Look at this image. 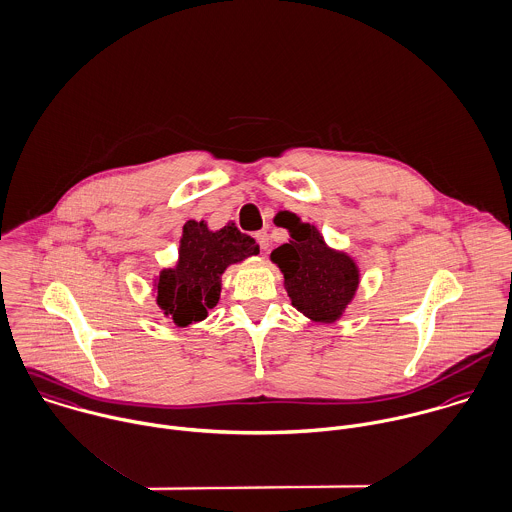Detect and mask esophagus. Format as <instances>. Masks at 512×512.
I'll use <instances>...</instances> for the list:
<instances>
[{"instance_id":"34e87169","label":"esophagus","mask_w":512,"mask_h":512,"mask_svg":"<svg viewBox=\"0 0 512 512\" xmlns=\"http://www.w3.org/2000/svg\"><path fill=\"white\" fill-rule=\"evenodd\" d=\"M254 238H256V242L260 244V248L266 252V250H268V234L262 230V232H256Z\"/></svg>"}]
</instances>
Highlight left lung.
<instances>
[{
	"instance_id": "8db88e82",
	"label": "left lung",
	"mask_w": 512,
	"mask_h": 512,
	"mask_svg": "<svg viewBox=\"0 0 512 512\" xmlns=\"http://www.w3.org/2000/svg\"><path fill=\"white\" fill-rule=\"evenodd\" d=\"M284 228L290 240L278 246L270 260L284 274L292 306L314 324L340 322L361 282L355 258L328 246L322 232L300 216Z\"/></svg>"
}]
</instances>
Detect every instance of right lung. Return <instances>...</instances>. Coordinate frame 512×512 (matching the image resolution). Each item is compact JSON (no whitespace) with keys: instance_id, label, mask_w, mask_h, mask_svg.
Wrapping results in <instances>:
<instances>
[{"instance_id":"add662e5","label":"right lung","mask_w":512,"mask_h":512,"mask_svg":"<svg viewBox=\"0 0 512 512\" xmlns=\"http://www.w3.org/2000/svg\"><path fill=\"white\" fill-rule=\"evenodd\" d=\"M258 254L256 240L242 234L234 222L210 230L204 220H188L182 226L176 264L153 278L157 306L178 328L202 322L220 300L226 268Z\"/></svg>"}]
</instances>
